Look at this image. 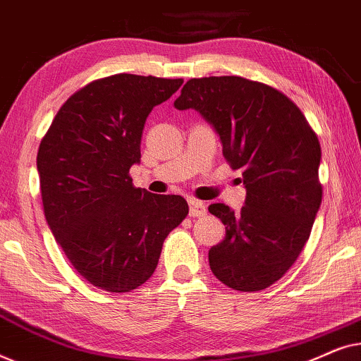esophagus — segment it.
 <instances>
[{
	"label": "esophagus",
	"mask_w": 361,
	"mask_h": 361,
	"mask_svg": "<svg viewBox=\"0 0 361 361\" xmlns=\"http://www.w3.org/2000/svg\"><path fill=\"white\" fill-rule=\"evenodd\" d=\"M189 214H190V216H204L207 214V207L199 200L190 199L189 200Z\"/></svg>",
	"instance_id": "esophagus-1"
}]
</instances>
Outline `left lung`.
Segmentation results:
<instances>
[{
    "label": "left lung",
    "instance_id": "1",
    "mask_svg": "<svg viewBox=\"0 0 361 361\" xmlns=\"http://www.w3.org/2000/svg\"><path fill=\"white\" fill-rule=\"evenodd\" d=\"M174 106L199 111L243 176L240 212L209 207L225 225L209 251L212 273L235 290L269 288L298 259L322 202L317 135L284 93L243 77L190 78Z\"/></svg>",
    "mask_w": 361,
    "mask_h": 361
}]
</instances>
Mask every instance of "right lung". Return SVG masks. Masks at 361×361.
Returning a JSON list of instances; mask_svg holds the SVG:
<instances>
[{"label": "right lung", "mask_w": 361, "mask_h": 361, "mask_svg": "<svg viewBox=\"0 0 361 361\" xmlns=\"http://www.w3.org/2000/svg\"><path fill=\"white\" fill-rule=\"evenodd\" d=\"M182 78L118 73L88 83L57 111L37 152L44 214L77 273L130 293L154 273L166 236L185 219L180 195L136 189L141 135Z\"/></svg>", "instance_id": "add662e5"}]
</instances>
